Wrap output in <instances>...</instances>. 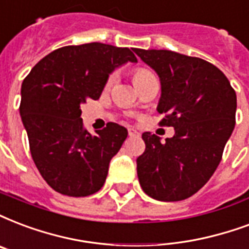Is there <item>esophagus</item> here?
Segmentation results:
<instances>
[{"label": "esophagus", "mask_w": 249, "mask_h": 249, "mask_svg": "<svg viewBox=\"0 0 249 249\" xmlns=\"http://www.w3.org/2000/svg\"><path fill=\"white\" fill-rule=\"evenodd\" d=\"M128 135H130V136H136V135H139V132L136 131L135 128H132V127H130V128H128Z\"/></svg>", "instance_id": "34e87169"}]
</instances>
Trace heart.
<instances>
[{"label": "heart", "mask_w": 249, "mask_h": 249, "mask_svg": "<svg viewBox=\"0 0 249 249\" xmlns=\"http://www.w3.org/2000/svg\"><path fill=\"white\" fill-rule=\"evenodd\" d=\"M148 74H152L151 72H148V71H145V69H138L135 72V76H134V80L135 78H139V77H144V76H148ZM114 81H115V74H111L109 77V80H107V87H111L114 84Z\"/></svg>", "instance_id": "1"}]
</instances>
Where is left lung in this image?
<instances>
[{"instance_id":"1","label":"left lung","mask_w":249,"mask_h":249,"mask_svg":"<svg viewBox=\"0 0 249 249\" xmlns=\"http://www.w3.org/2000/svg\"><path fill=\"white\" fill-rule=\"evenodd\" d=\"M158 73L160 124L175 128L165 142L151 132L136 159L144 193L158 201H182L197 193L219 165L235 127L236 93L224 73L209 61L168 50L134 48Z\"/></svg>"}]
</instances>
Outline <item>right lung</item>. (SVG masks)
<instances>
[{"instance_id":"1","label":"right lung","mask_w":249,"mask_h":249,"mask_svg":"<svg viewBox=\"0 0 249 249\" xmlns=\"http://www.w3.org/2000/svg\"><path fill=\"white\" fill-rule=\"evenodd\" d=\"M126 63H138L127 47H61L44 56L22 82L19 114L31 156L56 192L87 197L104 186L110 160L128 132L110 122L91 135L82 126L81 105L98 100L110 74Z\"/></svg>"}]
</instances>
